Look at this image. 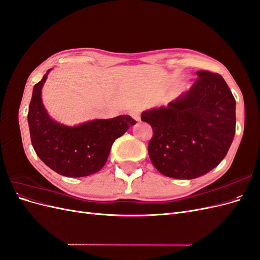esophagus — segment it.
Listing matches in <instances>:
<instances>
[{"mask_svg": "<svg viewBox=\"0 0 260 260\" xmlns=\"http://www.w3.org/2000/svg\"><path fill=\"white\" fill-rule=\"evenodd\" d=\"M130 116H131L135 120L140 121V112H139V111H132V112L130 113Z\"/></svg>", "mask_w": 260, "mask_h": 260, "instance_id": "34e87169", "label": "esophagus"}]
</instances>
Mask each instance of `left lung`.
<instances>
[{
	"instance_id": "obj_1",
	"label": "left lung",
	"mask_w": 260,
	"mask_h": 260,
	"mask_svg": "<svg viewBox=\"0 0 260 260\" xmlns=\"http://www.w3.org/2000/svg\"><path fill=\"white\" fill-rule=\"evenodd\" d=\"M191 89L167 106L144 111L152 125L148 155L160 174L195 179L224 158L235 133V100L223 78L200 70Z\"/></svg>"
}]
</instances>
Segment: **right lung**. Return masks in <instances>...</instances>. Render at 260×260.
<instances>
[{
  "label": "right lung",
  "instance_id": "obj_1",
  "mask_svg": "<svg viewBox=\"0 0 260 260\" xmlns=\"http://www.w3.org/2000/svg\"><path fill=\"white\" fill-rule=\"evenodd\" d=\"M51 70L34 86L28 112L31 143L39 158L61 176L79 178L95 174L104 167L114 141L136 124V120L121 115L74 127L55 121L46 112L41 98Z\"/></svg>",
  "mask_w": 260,
  "mask_h": 260
}]
</instances>
